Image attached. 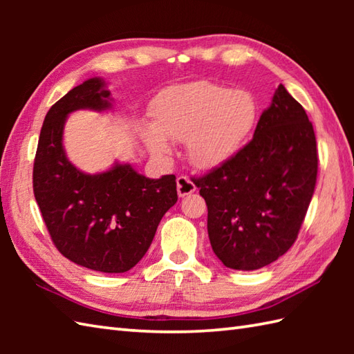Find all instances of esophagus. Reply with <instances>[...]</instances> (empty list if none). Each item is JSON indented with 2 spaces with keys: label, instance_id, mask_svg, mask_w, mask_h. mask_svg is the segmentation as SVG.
<instances>
[{
  "label": "esophagus",
  "instance_id": "1",
  "mask_svg": "<svg viewBox=\"0 0 354 354\" xmlns=\"http://www.w3.org/2000/svg\"><path fill=\"white\" fill-rule=\"evenodd\" d=\"M176 190H178V196L184 198V196H187V194H192L196 192V185H194V183L190 178L179 176L176 179Z\"/></svg>",
  "mask_w": 354,
  "mask_h": 354
}]
</instances>
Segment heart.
Instances as JSON below:
<instances>
[{
	"label": "heart",
	"mask_w": 354,
	"mask_h": 354,
	"mask_svg": "<svg viewBox=\"0 0 354 354\" xmlns=\"http://www.w3.org/2000/svg\"><path fill=\"white\" fill-rule=\"evenodd\" d=\"M259 103L246 89H230L214 82L165 89L152 106L153 126L142 127L150 152L167 156L169 140L185 141L194 167L217 169L234 158L259 122Z\"/></svg>",
	"instance_id": "obj_1"
}]
</instances>
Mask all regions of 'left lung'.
Instances as JSON below:
<instances>
[{
  "instance_id": "left-lung-1",
  "label": "left lung",
  "mask_w": 354,
  "mask_h": 354,
  "mask_svg": "<svg viewBox=\"0 0 354 354\" xmlns=\"http://www.w3.org/2000/svg\"><path fill=\"white\" fill-rule=\"evenodd\" d=\"M318 173L317 138L304 108L283 85L252 140L227 164L194 179L208 207V237L225 266L255 270L297 240Z\"/></svg>"
}]
</instances>
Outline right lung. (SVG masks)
<instances>
[{
	"mask_svg": "<svg viewBox=\"0 0 354 354\" xmlns=\"http://www.w3.org/2000/svg\"><path fill=\"white\" fill-rule=\"evenodd\" d=\"M109 95L104 80L93 77L50 108L37 142L33 192L64 257L99 272L120 274L145 257L178 193L175 175L150 179L120 162L88 175L68 161L62 142L66 117L79 109L106 111Z\"/></svg>",
	"mask_w": 354,
	"mask_h": 354,
	"instance_id": "add662e5",
	"label": "right lung"
}]
</instances>
